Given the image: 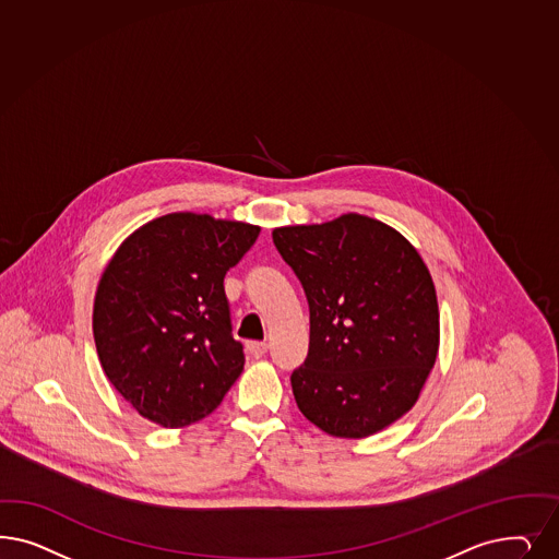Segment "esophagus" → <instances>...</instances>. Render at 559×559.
I'll use <instances>...</instances> for the list:
<instances>
[{
  "label": "esophagus",
  "mask_w": 559,
  "mask_h": 559,
  "mask_svg": "<svg viewBox=\"0 0 559 559\" xmlns=\"http://www.w3.org/2000/svg\"><path fill=\"white\" fill-rule=\"evenodd\" d=\"M247 352L251 354L252 358H261L267 354V343L265 342H251L247 343Z\"/></svg>",
  "instance_id": "obj_1"
}]
</instances>
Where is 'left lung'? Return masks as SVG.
I'll list each match as a JSON object with an SVG mask.
<instances>
[{"label": "left lung", "mask_w": 559, "mask_h": 559, "mask_svg": "<svg viewBox=\"0 0 559 559\" xmlns=\"http://www.w3.org/2000/svg\"><path fill=\"white\" fill-rule=\"evenodd\" d=\"M271 236L310 310L307 360L292 372L298 409L331 436L380 432L414 407L436 361L430 271L396 230L360 214Z\"/></svg>", "instance_id": "1"}]
</instances>
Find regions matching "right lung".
<instances>
[{"instance_id": "obj_1", "label": "right lung", "mask_w": 559, "mask_h": 559, "mask_svg": "<svg viewBox=\"0 0 559 559\" xmlns=\"http://www.w3.org/2000/svg\"><path fill=\"white\" fill-rule=\"evenodd\" d=\"M259 226L205 214L147 222L115 252L94 298L92 329L110 384L164 428L212 414L245 366L224 275Z\"/></svg>"}]
</instances>
